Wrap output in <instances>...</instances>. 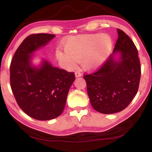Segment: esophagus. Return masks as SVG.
Listing matches in <instances>:
<instances>
[{
  "label": "esophagus",
  "instance_id": "1",
  "mask_svg": "<svg viewBox=\"0 0 152 152\" xmlns=\"http://www.w3.org/2000/svg\"><path fill=\"white\" fill-rule=\"evenodd\" d=\"M75 76H76V77H80V76H82V74H81L80 72L77 71L75 72Z\"/></svg>",
  "mask_w": 152,
  "mask_h": 152
}]
</instances>
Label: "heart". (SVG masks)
I'll list each match as a JSON object with an SVG mask.
<instances>
[{"mask_svg":"<svg viewBox=\"0 0 152 152\" xmlns=\"http://www.w3.org/2000/svg\"><path fill=\"white\" fill-rule=\"evenodd\" d=\"M112 39L109 35L91 33L69 38L64 45L66 52L56 51L58 60L66 66L72 67L81 61L87 69L96 68L105 60L112 48Z\"/></svg>","mask_w":152,"mask_h":152,"instance_id":"obj_1","label":"heart"}]
</instances>
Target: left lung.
I'll use <instances>...</instances> for the list:
<instances>
[{
  "instance_id": "obj_1",
  "label": "left lung",
  "mask_w": 152,
  "mask_h": 152,
  "mask_svg": "<svg viewBox=\"0 0 152 152\" xmlns=\"http://www.w3.org/2000/svg\"><path fill=\"white\" fill-rule=\"evenodd\" d=\"M113 53L96 71L84 75L92 107L103 114L125 109L137 94L141 78L138 52L131 38L119 29ZM121 54L116 62L113 56Z\"/></svg>"
}]
</instances>
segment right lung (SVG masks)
Wrapping results in <instances>:
<instances>
[{
    "label": "right lung",
    "instance_id": "obj_1",
    "mask_svg": "<svg viewBox=\"0 0 152 152\" xmlns=\"http://www.w3.org/2000/svg\"><path fill=\"white\" fill-rule=\"evenodd\" d=\"M55 37L37 33L27 37L17 48L10 66V83L18 105L33 119L47 121L61 114L74 72L53 67L43 61L40 68L32 67L31 53Z\"/></svg>",
    "mask_w": 152,
    "mask_h": 152
}]
</instances>
